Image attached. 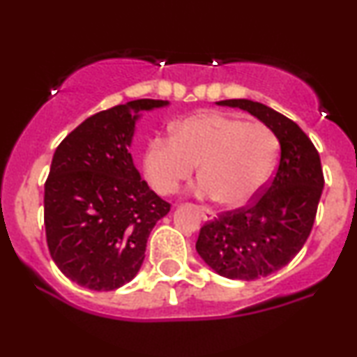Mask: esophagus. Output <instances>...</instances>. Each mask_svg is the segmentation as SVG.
<instances>
[{"label": "esophagus", "instance_id": "1", "mask_svg": "<svg viewBox=\"0 0 357 357\" xmlns=\"http://www.w3.org/2000/svg\"><path fill=\"white\" fill-rule=\"evenodd\" d=\"M199 213H201V216H203L204 221H211V220H214V213L211 211V209L203 208V206H201Z\"/></svg>", "mask_w": 357, "mask_h": 357}]
</instances>
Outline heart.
I'll use <instances>...</instances> for the list:
<instances>
[{
  "mask_svg": "<svg viewBox=\"0 0 357 357\" xmlns=\"http://www.w3.org/2000/svg\"><path fill=\"white\" fill-rule=\"evenodd\" d=\"M279 141L263 123L225 113L190 116L171 128V139L146 144L143 169L160 195H173L197 166L199 192L225 208L248 204L274 173Z\"/></svg>",
  "mask_w": 357,
  "mask_h": 357,
  "instance_id": "obj_1",
  "label": "heart"
}]
</instances>
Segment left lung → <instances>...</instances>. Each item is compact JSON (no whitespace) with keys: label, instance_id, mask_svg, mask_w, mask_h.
<instances>
[{"label":"left lung","instance_id":"8db88e82","mask_svg":"<svg viewBox=\"0 0 357 357\" xmlns=\"http://www.w3.org/2000/svg\"><path fill=\"white\" fill-rule=\"evenodd\" d=\"M216 105L248 111L271 128L281 154L271 184L251 206L204 225L196 251L213 271L252 281L279 271L301 251L314 225L324 188L319 153L301 128L263 102L226 100Z\"/></svg>","mask_w":357,"mask_h":357}]
</instances>
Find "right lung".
Here are the masks:
<instances>
[{"label":"right lung","instance_id":"right-lung-1","mask_svg":"<svg viewBox=\"0 0 357 357\" xmlns=\"http://www.w3.org/2000/svg\"><path fill=\"white\" fill-rule=\"evenodd\" d=\"M167 105L136 100L100 111L56 148L45 184L46 241L59 271L76 284L113 291L130 282L149 233L169 213L130 153L141 111Z\"/></svg>","mask_w":357,"mask_h":357}]
</instances>
